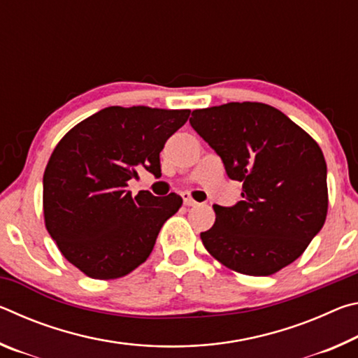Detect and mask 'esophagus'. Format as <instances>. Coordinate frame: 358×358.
Masks as SVG:
<instances>
[{"label": "esophagus", "mask_w": 358, "mask_h": 358, "mask_svg": "<svg viewBox=\"0 0 358 358\" xmlns=\"http://www.w3.org/2000/svg\"><path fill=\"white\" fill-rule=\"evenodd\" d=\"M183 202H185L186 207H196V205H197V202L194 201L189 194H183Z\"/></svg>", "instance_id": "34e87169"}]
</instances>
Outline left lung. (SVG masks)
<instances>
[{
	"label": "left lung",
	"instance_id": "1",
	"mask_svg": "<svg viewBox=\"0 0 358 358\" xmlns=\"http://www.w3.org/2000/svg\"><path fill=\"white\" fill-rule=\"evenodd\" d=\"M194 131L222 159L227 177L243 181L241 201L215 205L202 243L227 268L268 276L292 264L322 229L329 191L316 141L278 108L227 102L192 112Z\"/></svg>",
	"mask_w": 358,
	"mask_h": 358
}]
</instances>
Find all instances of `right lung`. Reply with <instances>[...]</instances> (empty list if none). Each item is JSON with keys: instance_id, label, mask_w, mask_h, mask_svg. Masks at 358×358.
<instances>
[{"instance_id": "1", "label": "right lung", "mask_w": 358, "mask_h": 358, "mask_svg": "<svg viewBox=\"0 0 358 358\" xmlns=\"http://www.w3.org/2000/svg\"><path fill=\"white\" fill-rule=\"evenodd\" d=\"M191 110L145 106L102 108L74 126L44 172V220L69 262L94 280H115L148 259L183 199L126 189L145 169L161 177L159 153Z\"/></svg>"}]
</instances>
